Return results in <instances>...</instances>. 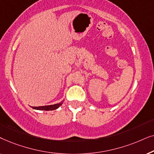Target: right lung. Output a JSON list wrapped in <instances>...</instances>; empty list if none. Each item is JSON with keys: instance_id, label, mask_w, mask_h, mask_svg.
Listing matches in <instances>:
<instances>
[{"instance_id": "right-lung-1", "label": "right lung", "mask_w": 154, "mask_h": 154, "mask_svg": "<svg viewBox=\"0 0 154 154\" xmlns=\"http://www.w3.org/2000/svg\"><path fill=\"white\" fill-rule=\"evenodd\" d=\"M64 101L61 102L60 103H58V104H53V105H48V106H32L33 109H37V110H44V111H50V110H54V109H57L59 108L61 105L62 104V103Z\"/></svg>"}]
</instances>
